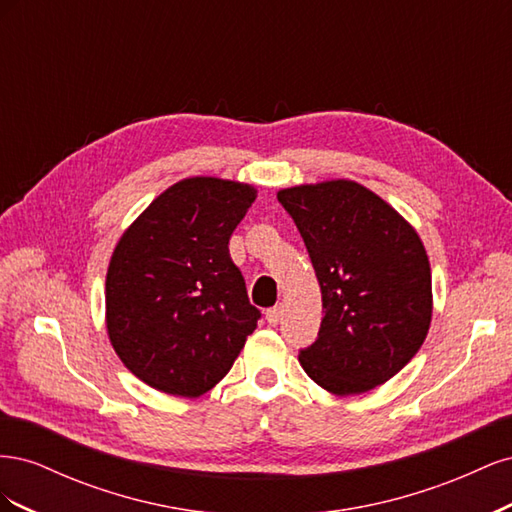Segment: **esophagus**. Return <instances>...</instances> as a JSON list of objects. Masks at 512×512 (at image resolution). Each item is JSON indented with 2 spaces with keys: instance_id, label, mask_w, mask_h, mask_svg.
<instances>
[{
  "instance_id": "34e87169",
  "label": "esophagus",
  "mask_w": 512,
  "mask_h": 512,
  "mask_svg": "<svg viewBox=\"0 0 512 512\" xmlns=\"http://www.w3.org/2000/svg\"><path fill=\"white\" fill-rule=\"evenodd\" d=\"M265 316H267V322L271 324V327H275V324H280V320H282V305L269 307L267 312H265Z\"/></svg>"
}]
</instances>
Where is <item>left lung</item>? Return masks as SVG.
Here are the masks:
<instances>
[{"instance_id":"1","label":"left lung","mask_w":512,"mask_h":512,"mask_svg":"<svg viewBox=\"0 0 512 512\" xmlns=\"http://www.w3.org/2000/svg\"><path fill=\"white\" fill-rule=\"evenodd\" d=\"M312 258L324 318L301 350L305 374L333 395L391 380L423 346L433 312L431 267L414 226L350 179L277 192Z\"/></svg>"}]
</instances>
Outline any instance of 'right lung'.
Instances as JSON below:
<instances>
[{
  "instance_id": "add662e5",
  "label": "right lung",
  "mask_w": 512,
  "mask_h": 512,
  "mask_svg": "<svg viewBox=\"0 0 512 512\" xmlns=\"http://www.w3.org/2000/svg\"><path fill=\"white\" fill-rule=\"evenodd\" d=\"M256 194L241 181L181 179L119 237L106 271V333L151 389L200 397L254 333L260 312L228 241Z\"/></svg>"
}]
</instances>
